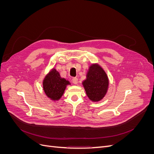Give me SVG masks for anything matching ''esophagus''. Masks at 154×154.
Returning a JSON list of instances; mask_svg holds the SVG:
<instances>
[{"label":"esophagus","mask_w":154,"mask_h":154,"mask_svg":"<svg viewBox=\"0 0 154 154\" xmlns=\"http://www.w3.org/2000/svg\"><path fill=\"white\" fill-rule=\"evenodd\" d=\"M72 82L74 84H75V85L78 84V78H73L72 80Z\"/></svg>","instance_id":"obj_1"}]
</instances>
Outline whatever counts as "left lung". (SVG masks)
Instances as JSON below:
<instances>
[{"mask_svg": "<svg viewBox=\"0 0 154 154\" xmlns=\"http://www.w3.org/2000/svg\"><path fill=\"white\" fill-rule=\"evenodd\" d=\"M86 94L90 100L100 101L106 95L109 81L105 71L99 64H92L88 68L86 80L82 82Z\"/></svg>", "mask_w": 154, "mask_h": 154, "instance_id": "left-lung-1", "label": "left lung"}]
</instances>
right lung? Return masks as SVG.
I'll use <instances>...</instances> for the list:
<instances>
[{
	"mask_svg": "<svg viewBox=\"0 0 154 154\" xmlns=\"http://www.w3.org/2000/svg\"><path fill=\"white\" fill-rule=\"evenodd\" d=\"M70 82L62 78L54 68L52 69L45 76L43 80V88L45 94L49 99L57 101L63 96L66 87Z\"/></svg>",
	"mask_w": 154,
	"mask_h": 154,
	"instance_id": "add662e5",
	"label": "right lung"
}]
</instances>
